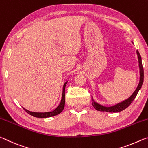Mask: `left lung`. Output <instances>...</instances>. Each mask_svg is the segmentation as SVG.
Masks as SVG:
<instances>
[{
    "label": "left lung",
    "mask_w": 148,
    "mask_h": 148,
    "mask_svg": "<svg viewBox=\"0 0 148 148\" xmlns=\"http://www.w3.org/2000/svg\"><path fill=\"white\" fill-rule=\"evenodd\" d=\"M136 53L138 55V62H139L140 77V82H139L138 86L136 89L135 90V91L133 92V94H132L128 99L125 100V101L120 102L119 104L114 105L113 106H110V107H106V106H102L101 104H99L98 103H97V102H95L94 101V100L92 97V104L97 110H98V111H101V112H119L125 109H126L132 103V102L134 101V99H135V97H136L139 90L141 89L142 84H143V82H144V69L142 63V58L139 53V52L138 51V50L136 51Z\"/></svg>",
    "instance_id": "obj_1"
}]
</instances>
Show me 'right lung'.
<instances>
[{"label": "right lung", "mask_w": 148, "mask_h": 148, "mask_svg": "<svg viewBox=\"0 0 148 148\" xmlns=\"http://www.w3.org/2000/svg\"><path fill=\"white\" fill-rule=\"evenodd\" d=\"M67 84V82L66 83H64L63 86V89H62V99L61 101V103L57 106L56 110H54L52 112H33L29 111V110H26L25 108L23 109L25 111L27 112L29 114L31 115L32 116L38 117V118H46V117H53L55 116H57V115L59 114L63 110L64 108V104H65V93H64V90H65V87H66V85Z\"/></svg>", "instance_id": "right-lung-1"}]
</instances>
